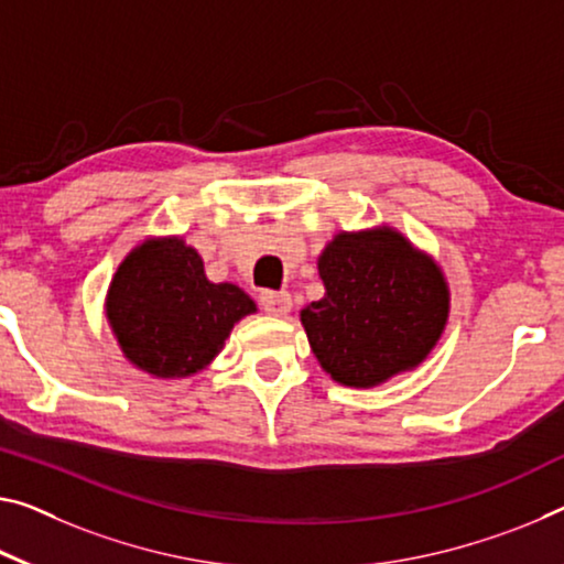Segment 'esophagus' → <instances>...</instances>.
Returning a JSON list of instances; mask_svg holds the SVG:
<instances>
[{"instance_id":"34e87169","label":"esophagus","mask_w":564,"mask_h":564,"mask_svg":"<svg viewBox=\"0 0 564 564\" xmlns=\"http://www.w3.org/2000/svg\"><path fill=\"white\" fill-rule=\"evenodd\" d=\"M259 302H262L264 312H270V315H274V317H284L292 310L290 292H272V290H267V292H262V297H259Z\"/></svg>"}]
</instances>
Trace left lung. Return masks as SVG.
Listing matches in <instances>:
<instances>
[{"label": "left lung", "mask_w": 564, "mask_h": 564, "mask_svg": "<svg viewBox=\"0 0 564 564\" xmlns=\"http://www.w3.org/2000/svg\"><path fill=\"white\" fill-rule=\"evenodd\" d=\"M317 270L325 297L300 319L333 380L372 388L426 360L448 319V284L429 254L391 227L343 231Z\"/></svg>", "instance_id": "1"}]
</instances>
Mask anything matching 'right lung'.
Listing matches in <instances>:
<instances>
[{
    "label": "right lung",
    "mask_w": 564,
    "mask_h": 564,
    "mask_svg": "<svg viewBox=\"0 0 564 564\" xmlns=\"http://www.w3.org/2000/svg\"><path fill=\"white\" fill-rule=\"evenodd\" d=\"M257 305L237 284L206 280L204 262L184 239L138 245L112 274L106 315L120 350L155 378H186L224 348L234 323Z\"/></svg>",
    "instance_id": "obj_1"
}]
</instances>
